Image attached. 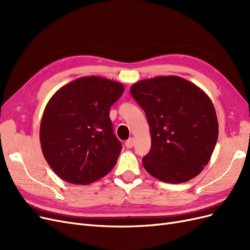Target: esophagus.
<instances>
[{
    "label": "esophagus",
    "mask_w": 250,
    "mask_h": 250,
    "mask_svg": "<svg viewBox=\"0 0 250 250\" xmlns=\"http://www.w3.org/2000/svg\"><path fill=\"white\" fill-rule=\"evenodd\" d=\"M125 145H126L127 148H132V147L134 146V139H133V138H129V139H128V140L126 141V143H125Z\"/></svg>",
    "instance_id": "1"
}]
</instances>
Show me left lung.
<instances>
[{
  "mask_svg": "<svg viewBox=\"0 0 250 250\" xmlns=\"http://www.w3.org/2000/svg\"><path fill=\"white\" fill-rule=\"evenodd\" d=\"M130 93L144 109L151 149L143 166L153 177L183 184L197 176L210 160L218 120L209 97L178 76H158L132 84Z\"/></svg>",
  "mask_w": 250,
  "mask_h": 250,
  "instance_id": "obj_1",
  "label": "left lung"
}]
</instances>
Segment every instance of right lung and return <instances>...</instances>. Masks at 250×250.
<instances>
[{"label": "right lung", "mask_w": 250, "mask_h": 250, "mask_svg": "<svg viewBox=\"0 0 250 250\" xmlns=\"http://www.w3.org/2000/svg\"><path fill=\"white\" fill-rule=\"evenodd\" d=\"M123 92L122 83L87 76L51 97L41 122V146L52 170L66 183L89 185L115 167L122 145L109 109Z\"/></svg>", "instance_id": "right-lung-1"}]
</instances>
